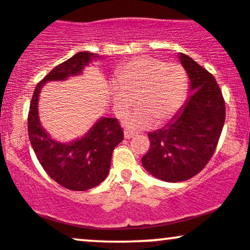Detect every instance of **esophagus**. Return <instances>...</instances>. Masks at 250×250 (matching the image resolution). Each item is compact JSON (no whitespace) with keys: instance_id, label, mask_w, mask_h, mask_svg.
I'll list each match as a JSON object with an SVG mask.
<instances>
[{"instance_id":"esophagus-1","label":"esophagus","mask_w":250,"mask_h":250,"mask_svg":"<svg viewBox=\"0 0 250 250\" xmlns=\"http://www.w3.org/2000/svg\"><path fill=\"white\" fill-rule=\"evenodd\" d=\"M133 136H135V133H133V132H131V131H127V130H126L125 132H124V137H125L126 139H130V138H132Z\"/></svg>"}]
</instances>
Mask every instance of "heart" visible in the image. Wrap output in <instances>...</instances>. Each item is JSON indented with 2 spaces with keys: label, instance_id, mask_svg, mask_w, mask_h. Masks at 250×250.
I'll return each instance as SVG.
<instances>
[{
  "label": "heart",
  "instance_id": "1",
  "mask_svg": "<svg viewBox=\"0 0 250 250\" xmlns=\"http://www.w3.org/2000/svg\"><path fill=\"white\" fill-rule=\"evenodd\" d=\"M117 82L111 95L118 115L125 114L137 96L139 107L126 120V125L135 130L170 120L181 108L187 90V75L180 64L150 56L125 63L117 72Z\"/></svg>",
  "mask_w": 250,
  "mask_h": 250
}]
</instances>
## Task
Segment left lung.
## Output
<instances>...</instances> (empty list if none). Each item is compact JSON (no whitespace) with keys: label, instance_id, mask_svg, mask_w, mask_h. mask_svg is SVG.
Instances as JSON below:
<instances>
[{"label":"left lung","instance_id":"obj_1","mask_svg":"<svg viewBox=\"0 0 250 250\" xmlns=\"http://www.w3.org/2000/svg\"><path fill=\"white\" fill-rule=\"evenodd\" d=\"M180 62L190 81V96L165 127L149 132L143 167L167 182L186 181L213 156L225 122V103L213 75L187 55Z\"/></svg>","mask_w":250,"mask_h":250}]
</instances>
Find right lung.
Wrapping results in <instances>:
<instances>
[{
	"instance_id": "add662e5",
	"label": "right lung",
	"mask_w": 250,
	"mask_h": 250,
	"mask_svg": "<svg viewBox=\"0 0 250 250\" xmlns=\"http://www.w3.org/2000/svg\"><path fill=\"white\" fill-rule=\"evenodd\" d=\"M96 58L98 55L84 51L58 64L37 84L29 104L28 136L36 156L51 179L71 190L90 189L107 178L112 152L124 138L123 128L114 118H100L81 138L61 143L51 138L40 124L39 94L46 82L81 75Z\"/></svg>"
}]
</instances>
